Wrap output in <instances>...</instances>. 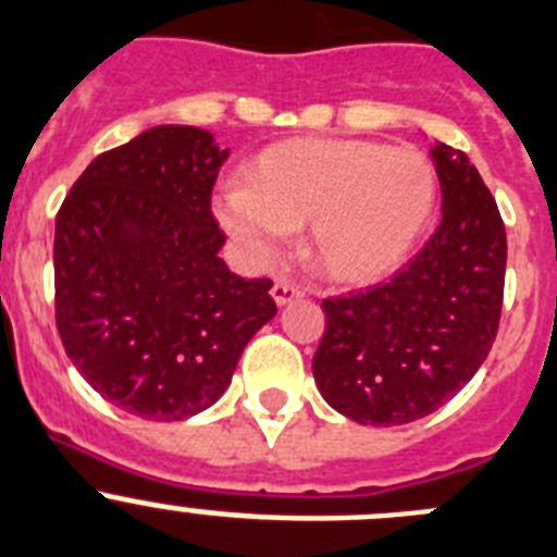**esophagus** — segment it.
<instances>
[{
	"instance_id": "34e87169",
	"label": "esophagus",
	"mask_w": 557,
	"mask_h": 557,
	"mask_svg": "<svg viewBox=\"0 0 557 557\" xmlns=\"http://www.w3.org/2000/svg\"><path fill=\"white\" fill-rule=\"evenodd\" d=\"M272 296H274V302H277V305H288V302H294V299H299V296H305V290L299 288L294 280L277 277V280H274V285H272Z\"/></svg>"
}]
</instances>
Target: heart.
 I'll return each instance as SVG.
<instances>
[{"label":"heart","instance_id":"b5f03b06","mask_svg":"<svg viewBox=\"0 0 557 557\" xmlns=\"http://www.w3.org/2000/svg\"><path fill=\"white\" fill-rule=\"evenodd\" d=\"M436 202V170L409 145L288 139L244 170L220 200V220L255 258L280 252L308 227L310 267L341 283H371L412 252Z\"/></svg>","mask_w":557,"mask_h":557}]
</instances>
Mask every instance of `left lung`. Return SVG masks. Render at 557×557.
Returning a JSON list of instances; mask_svg holds the SVG:
<instances>
[{
    "label": "left lung",
    "instance_id": "obj_1",
    "mask_svg": "<svg viewBox=\"0 0 557 557\" xmlns=\"http://www.w3.org/2000/svg\"><path fill=\"white\" fill-rule=\"evenodd\" d=\"M443 222L387 283L326 296L313 376L332 409L368 425H404L448 404L497 337L506 225L478 170L434 148Z\"/></svg>",
    "mask_w": 557,
    "mask_h": 557
}]
</instances>
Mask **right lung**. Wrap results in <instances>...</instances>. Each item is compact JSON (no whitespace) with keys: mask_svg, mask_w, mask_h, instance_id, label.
<instances>
[{"mask_svg":"<svg viewBox=\"0 0 557 557\" xmlns=\"http://www.w3.org/2000/svg\"><path fill=\"white\" fill-rule=\"evenodd\" d=\"M227 150L195 126H156L96 156L57 211L54 315L98 396L145 420H184L231 384L274 319L272 280L222 261L211 191Z\"/></svg>","mask_w":557,"mask_h":557,"instance_id":"obj_1","label":"right lung"}]
</instances>
